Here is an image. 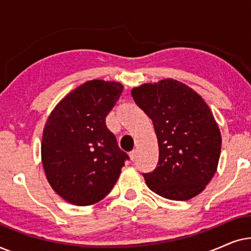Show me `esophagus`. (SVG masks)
Listing matches in <instances>:
<instances>
[{"mask_svg":"<svg viewBox=\"0 0 251 251\" xmlns=\"http://www.w3.org/2000/svg\"><path fill=\"white\" fill-rule=\"evenodd\" d=\"M136 154H137L136 151H132V152L129 154V156H130V160H131V161H135V160H136Z\"/></svg>","mask_w":251,"mask_h":251,"instance_id":"obj_1","label":"esophagus"}]
</instances>
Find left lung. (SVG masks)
<instances>
[{
    "mask_svg": "<svg viewBox=\"0 0 251 251\" xmlns=\"http://www.w3.org/2000/svg\"><path fill=\"white\" fill-rule=\"evenodd\" d=\"M133 100L152 120L159 161L144 174L154 193L186 201L204 190L217 171L222 136L203 98L173 78L144 83L131 90Z\"/></svg>",
    "mask_w": 251,
    "mask_h": 251,
    "instance_id": "1",
    "label": "left lung"
}]
</instances>
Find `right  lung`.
<instances>
[{"mask_svg": "<svg viewBox=\"0 0 251 251\" xmlns=\"http://www.w3.org/2000/svg\"><path fill=\"white\" fill-rule=\"evenodd\" d=\"M122 90L119 82L88 81L65 96L47 120L41 144L44 173L53 191L72 204L104 199L129 159L105 123Z\"/></svg>", "mask_w": 251, "mask_h": 251, "instance_id": "right-lung-1", "label": "right lung"}]
</instances>
